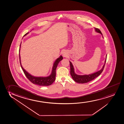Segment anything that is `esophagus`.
I'll list each match as a JSON object with an SVG mask.
<instances>
[{"label": "esophagus", "mask_w": 124, "mask_h": 124, "mask_svg": "<svg viewBox=\"0 0 124 124\" xmlns=\"http://www.w3.org/2000/svg\"><path fill=\"white\" fill-rule=\"evenodd\" d=\"M63 56H65V55H66V54H64V53H63Z\"/></svg>", "instance_id": "obj_1"}]
</instances>
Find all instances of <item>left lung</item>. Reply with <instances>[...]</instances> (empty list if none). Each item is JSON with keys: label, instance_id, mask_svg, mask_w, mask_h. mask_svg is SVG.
<instances>
[{"label": "left lung", "instance_id": "left-lung-1", "mask_svg": "<svg viewBox=\"0 0 124 124\" xmlns=\"http://www.w3.org/2000/svg\"><path fill=\"white\" fill-rule=\"evenodd\" d=\"M94 29L96 32L99 33L101 34L102 35H103L99 29L96 28H94ZM102 37H103V36H102ZM106 57H107V55H106V58L104 64L103 65L101 69L96 72L94 73L93 74H88V75H79L76 74L74 71V68L72 65V63L71 61H69L70 65V74L73 80L77 83L83 84V83H85L89 82L95 79L96 77H98V76L100 75V74H101V73L102 72L103 70L104 69L105 65L106 62Z\"/></svg>", "mask_w": 124, "mask_h": 124}]
</instances>
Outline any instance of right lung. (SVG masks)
<instances>
[{"mask_svg":"<svg viewBox=\"0 0 124 124\" xmlns=\"http://www.w3.org/2000/svg\"><path fill=\"white\" fill-rule=\"evenodd\" d=\"M29 33L28 32L24 35V36L26 35ZM21 44L20 45V47L19 53L20 48H21ZM19 55L20 63L21 68L22 69L23 71L24 74L26 75V77L29 79V81H30L31 82H32V83L35 84V85H37L41 86H47L51 85L53 83L55 79L56 69L57 67L58 66L60 61H61V60L63 59V58L62 56L61 55L59 58H58L55 61L54 63H53V66L52 68L51 73L50 75L46 77H34V76L31 75V74H30L27 71H26L23 68L21 65V57H20V53Z\"/></svg>","mask_w":124,"mask_h":124,"instance_id":"obj_1","label":"right lung"}]
</instances>
